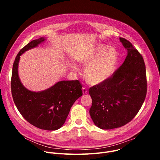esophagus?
<instances>
[{
    "mask_svg": "<svg viewBox=\"0 0 160 160\" xmlns=\"http://www.w3.org/2000/svg\"><path fill=\"white\" fill-rule=\"evenodd\" d=\"M82 92H83V94H86L87 93V90L85 87H83L82 88Z\"/></svg>",
    "mask_w": 160,
    "mask_h": 160,
    "instance_id": "esophagus-1",
    "label": "esophagus"
}]
</instances>
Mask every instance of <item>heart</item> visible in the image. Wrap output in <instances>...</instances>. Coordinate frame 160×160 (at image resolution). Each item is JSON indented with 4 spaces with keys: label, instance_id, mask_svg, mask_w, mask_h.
Returning <instances> with one entry per match:
<instances>
[{
    "label": "heart",
    "instance_id": "1",
    "mask_svg": "<svg viewBox=\"0 0 160 160\" xmlns=\"http://www.w3.org/2000/svg\"><path fill=\"white\" fill-rule=\"evenodd\" d=\"M85 67L87 81L92 85H99L109 80L115 72L118 63L117 51L109 48L108 45L101 44L80 60ZM73 70L77 71V67L73 66Z\"/></svg>",
    "mask_w": 160,
    "mask_h": 160
}]
</instances>
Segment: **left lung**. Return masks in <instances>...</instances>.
<instances>
[{
	"label": "left lung",
	"instance_id": "8db88e82",
	"mask_svg": "<svg viewBox=\"0 0 160 160\" xmlns=\"http://www.w3.org/2000/svg\"><path fill=\"white\" fill-rule=\"evenodd\" d=\"M126 58L107 82L89 89V113L99 128L109 130L130 122L140 110L147 92L146 66L142 55L127 40L120 38Z\"/></svg>",
	"mask_w": 160,
	"mask_h": 160
}]
</instances>
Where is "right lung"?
Wrapping results in <instances>:
<instances>
[{"instance_id":"1","label":"right lung","mask_w":160,"mask_h":160,"mask_svg":"<svg viewBox=\"0 0 160 160\" xmlns=\"http://www.w3.org/2000/svg\"><path fill=\"white\" fill-rule=\"evenodd\" d=\"M45 40V37L33 40L18 54L12 66L11 92L16 108L28 122L42 130H56L63 125L72 106L83 94L80 82L59 81L48 89L34 92L24 87L18 75L20 56Z\"/></svg>"}]
</instances>
